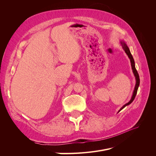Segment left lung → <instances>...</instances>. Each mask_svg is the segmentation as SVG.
<instances>
[{
	"mask_svg": "<svg viewBox=\"0 0 156 156\" xmlns=\"http://www.w3.org/2000/svg\"><path fill=\"white\" fill-rule=\"evenodd\" d=\"M121 44L122 45V48H123L124 50L125 51L127 55V56H128V57L130 59V61H131V67H132V69H133V72L135 75V79H136V84H135V90H134V92H133V96H132V98L131 99V100L126 103V104H125L123 107H122L120 110L119 111V112L122 110L123 109V108L129 105L130 103H131L132 102H133V101L134 100V99L136 96V92H137V90H138V88H139V84H140V79H139V73L137 72V71H136V68H135V62H134V59L133 58V56H132L131 53H130V51L129 49V48H127V46L126 45V44L124 43V41H121Z\"/></svg>",
	"mask_w": 156,
	"mask_h": 156,
	"instance_id": "1",
	"label": "left lung"
}]
</instances>
